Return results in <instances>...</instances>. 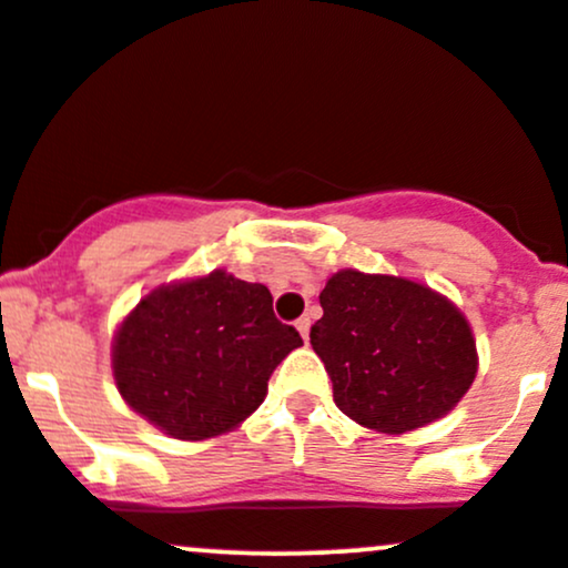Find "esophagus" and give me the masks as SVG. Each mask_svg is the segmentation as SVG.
<instances>
[{
  "instance_id": "34e87169",
  "label": "esophagus",
  "mask_w": 568,
  "mask_h": 568,
  "mask_svg": "<svg viewBox=\"0 0 568 568\" xmlns=\"http://www.w3.org/2000/svg\"><path fill=\"white\" fill-rule=\"evenodd\" d=\"M296 329H300L304 339H310V318H304V315H302V318L296 321Z\"/></svg>"
}]
</instances>
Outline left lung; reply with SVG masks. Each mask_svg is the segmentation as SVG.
I'll return each mask as SVG.
<instances>
[{"label": "left lung", "mask_w": 568, "mask_h": 568, "mask_svg": "<svg viewBox=\"0 0 568 568\" xmlns=\"http://www.w3.org/2000/svg\"><path fill=\"white\" fill-rule=\"evenodd\" d=\"M318 300L324 318L310 345L337 408L362 427L389 435L425 427L474 384L479 356L468 321L427 285L343 268Z\"/></svg>", "instance_id": "obj_1"}]
</instances>
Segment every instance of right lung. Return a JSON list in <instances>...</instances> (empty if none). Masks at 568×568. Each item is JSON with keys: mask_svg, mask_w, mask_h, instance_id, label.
<instances>
[{"mask_svg": "<svg viewBox=\"0 0 568 568\" xmlns=\"http://www.w3.org/2000/svg\"><path fill=\"white\" fill-rule=\"evenodd\" d=\"M300 345V332L274 318L266 285L214 268L143 296L116 329L111 362L135 414L174 438L204 440L242 425Z\"/></svg>", "mask_w": 568, "mask_h": 568, "instance_id": "add662e5", "label": "right lung"}]
</instances>
